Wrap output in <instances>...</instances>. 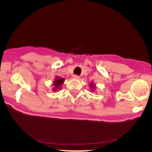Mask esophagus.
<instances>
[{
    "label": "esophagus",
    "instance_id": "obj_1",
    "mask_svg": "<svg viewBox=\"0 0 152 152\" xmlns=\"http://www.w3.org/2000/svg\"><path fill=\"white\" fill-rule=\"evenodd\" d=\"M73 77H74V78H76V79H78V78H80V76H78V75H74Z\"/></svg>",
    "mask_w": 152,
    "mask_h": 152
}]
</instances>
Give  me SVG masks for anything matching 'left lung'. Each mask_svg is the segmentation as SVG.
I'll return each mask as SVG.
<instances>
[{
    "mask_svg": "<svg viewBox=\"0 0 152 152\" xmlns=\"http://www.w3.org/2000/svg\"><path fill=\"white\" fill-rule=\"evenodd\" d=\"M91 88H95V86H94V84H92V83H91ZM93 90V91H94Z\"/></svg>",
    "mask_w": 152,
    "mask_h": 152,
    "instance_id": "left-lung-1",
    "label": "left lung"
}]
</instances>
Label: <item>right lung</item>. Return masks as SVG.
<instances>
[{"mask_svg": "<svg viewBox=\"0 0 152 152\" xmlns=\"http://www.w3.org/2000/svg\"><path fill=\"white\" fill-rule=\"evenodd\" d=\"M64 81V78H59V77H56V80L53 82L54 87H55V88H54L53 90L54 91H56L57 89H58V88H59V89H60V87L63 84Z\"/></svg>", "mask_w": 152, "mask_h": 152, "instance_id": "1", "label": "right lung"}]
</instances>
